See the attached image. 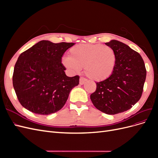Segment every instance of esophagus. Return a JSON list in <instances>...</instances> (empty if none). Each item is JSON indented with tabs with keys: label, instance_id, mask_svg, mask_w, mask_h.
Instances as JSON below:
<instances>
[{
	"label": "esophagus",
	"instance_id": "1",
	"mask_svg": "<svg viewBox=\"0 0 158 158\" xmlns=\"http://www.w3.org/2000/svg\"><path fill=\"white\" fill-rule=\"evenodd\" d=\"M85 82H86V79L84 78V77L80 78V85H83L85 83Z\"/></svg>",
	"mask_w": 158,
	"mask_h": 158
}]
</instances>
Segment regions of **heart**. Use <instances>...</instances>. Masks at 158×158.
<instances>
[{
  "mask_svg": "<svg viewBox=\"0 0 158 158\" xmlns=\"http://www.w3.org/2000/svg\"><path fill=\"white\" fill-rule=\"evenodd\" d=\"M70 56H64L62 63L69 70L76 73L84 67L85 74L95 81H103L111 76L117 63L115 52L102 44H79L72 47Z\"/></svg>",
  "mask_w": 158,
  "mask_h": 158,
  "instance_id": "b5f03b06",
  "label": "heart"
}]
</instances>
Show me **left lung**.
Here are the masks:
<instances>
[{"label": "left lung", "instance_id": "obj_1", "mask_svg": "<svg viewBox=\"0 0 158 158\" xmlns=\"http://www.w3.org/2000/svg\"><path fill=\"white\" fill-rule=\"evenodd\" d=\"M106 45L115 52V69L109 78L96 83L90 99L99 111L115 114L130 109L140 99L146 69L140 55L127 45L117 40Z\"/></svg>", "mask_w": 158, "mask_h": 158}]
</instances>
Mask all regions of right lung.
Listing matches in <instances>:
<instances>
[{
	"label": "right lung",
	"instance_id": "1",
	"mask_svg": "<svg viewBox=\"0 0 158 158\" xmlns=\"http://www.w3.org/2000/svg\"><path fill=\"white\" fill-rule=\"evenodd\" d=\"M74 43L42 40L23 52L14 66L13 86L19 102L30 111L47 115L64 106L80 76L69 77L62 56Z\"/></svg>",
	"mask_w": 158,
	"mask_h": 158
}]
</instances>
